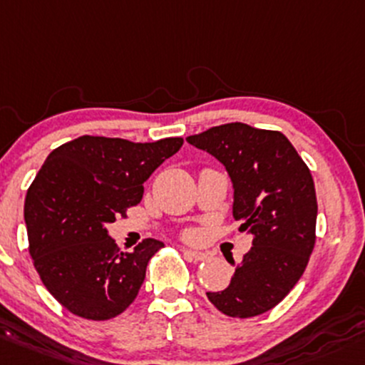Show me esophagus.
Returning a JSON list of instances; mask_svg holds the SVG:
<instances>
[{"instance_id":"obj_1","label":"esophagus","mask_w":365,"mask_h":365,"mask_svg":"<svg viewBox=\"0 0 365 365\" xmlns=\"http://www.w3.org/2000/svg\"><path fill=\"white\" fill-rule=\"evenodd\" d=\"M183 255L189 260H192V262H201V260L208 259V253L199 250H189V248H183Z\"/></svg>"}]
</instances>
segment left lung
Here are the masks:
<instances>
[{
    "label": "left lung",
    "mask_w": 365,
    "mask_h": 365,
    "mask_svg": "<svg viewBox=\"0 0 365 365\" xmlns=\"http://www.w3.org/2000/svg\"><path fill=\"white\" fill-rule=\"evenodd\" d=\"M187 141L225 166L234 189L232 217L253 245L227 289L206 295L227 317L269 312L294 289L313 252L318 206L312 173L287 136L243 122Z\"/></svg>",
    "instance_id": "8db88e82"
}]
</instances>
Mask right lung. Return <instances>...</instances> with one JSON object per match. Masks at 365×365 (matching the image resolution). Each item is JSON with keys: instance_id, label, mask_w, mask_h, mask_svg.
<instances>
[{"instance_id": "1", "label": "right lung", "mask_w": 365, "mask_h": 365, "mask_svg": "<svg viewBox=\"0 0 365 365\" xmlns=\"http://www.w3.org/2000/svg\"><path fill=\"white\" fill-rule=\"evenodd\" d=\"M182 145L80 136L48 153L26 195L24 220L34 267L68 312L108 320L136 299L164 243L148 237L120 252L106 225L141 201L143 183Z\"/></svg>"}]
</instances>
